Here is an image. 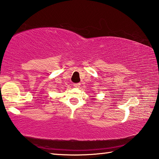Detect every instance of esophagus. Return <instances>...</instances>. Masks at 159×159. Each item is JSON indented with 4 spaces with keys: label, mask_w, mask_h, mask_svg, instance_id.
Segmentation results:
<instances>
[{
    "label": "esophagus",
    "mask_w": 159,
    "mask_h": 159,
    "mask_svg": "<svg viewBox=\"0 0 159 159\" xmlns=\"http://www.w3.org/2000/svg\"><path fill=\"white\" fill-rule=\"evenodd\" d=\"M73 86H75V87H76V88H79L80 86V83H75L74 84H73Z\"/></svg>",
    "instance_id": "esophagus-1"
}]
</instances>
